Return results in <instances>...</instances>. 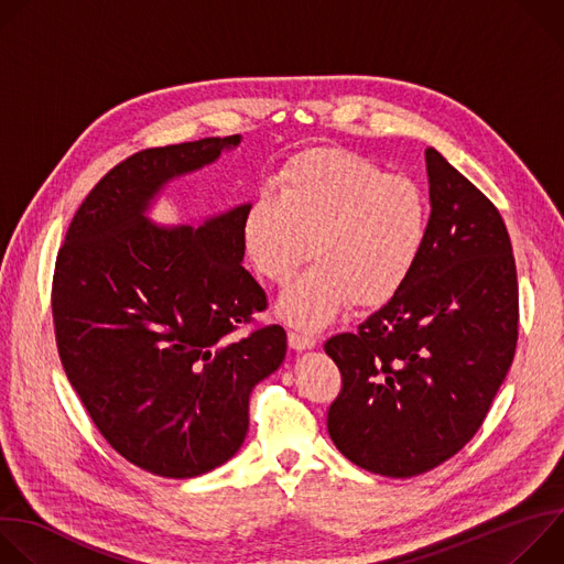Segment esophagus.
Listing matches in <instances>:
<instances>
[{
  "instance_id": "1",
  "label": "esophagus",
  "mask_w": 564,
  "mask_h": 564,
  "mask_svg": "<svg viewBox=\"0 0 564 564\" xmlns=\"http://www.w3.org/2000/svg\"><path fill=\"white\" fill-rule=\"evenodd\" d=\"M288 344L292 350H307L316 346V339L310 335H301V333H288Z\"/></svg>"
}]
</instances>
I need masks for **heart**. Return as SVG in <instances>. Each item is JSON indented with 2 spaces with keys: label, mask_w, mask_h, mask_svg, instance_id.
<instances>
[{
  "label": "heart",
  "mask_w": 564,
  "mask_h": 564,
  "mask_svg": "<svg viewBox=\"0 0 564 564\" xmlns=\"http://www.w3.org/2000/svg\"><path fill=\"white\" fill-rule=\"evenodd\" d=\"M431 229L424 189L386 174L346 149L299 153L261 189L243 216V246L254 270L285 285L310 254L316 263L281 296L279 316L316 330L350 301L388 303L413 276Z\"/></svg>",
  "instance_id": "1"
}]
</instances>
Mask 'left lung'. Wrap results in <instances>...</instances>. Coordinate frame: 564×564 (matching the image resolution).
I'll return each instance as SVG.
<instances>
[{
  "label": "left lung",
  "instance_id": "left-lung-1",
  "mask_svg": "<svg viewBox=\"0 0 564 564\" xmlns=\"http://www.w3.org/2000/svg\"><path fill=\"white\" fill-rule=\"evenodd\" d=\"M426 170L431 229L413 276L324 346L341 372L328 433L386 477L422 475L470 442L518 344L516 259L498 207L433 147Z\"/></svg>",
  "mask_w": 564,
  "mask_h": 564
}]
</instances>
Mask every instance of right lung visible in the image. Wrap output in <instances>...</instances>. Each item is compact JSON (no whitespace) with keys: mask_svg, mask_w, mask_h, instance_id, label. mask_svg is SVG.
Returning a JSON list of instances; mask_svg holds the SVG:
<instances>
[{"mask_svg":"<svg viewBox=\"0 0 564 564\" xmlns=\"http://www.w3.org/2000/svg\"><path fill=\"white\" fill-rule=\"evenodd\" d=\"M240 135L151 147L107 172L57 252L51 307L64 372L102 437L131 464L185 479L248 435L252 388L285 359L281 326H254L265 290L240 265L248 205L200 227L144 218L172 178Z\"/></svg>","mask_w":564,"mask_h":564,"instance_id":"1","label":"right lung"}]
</instances>
